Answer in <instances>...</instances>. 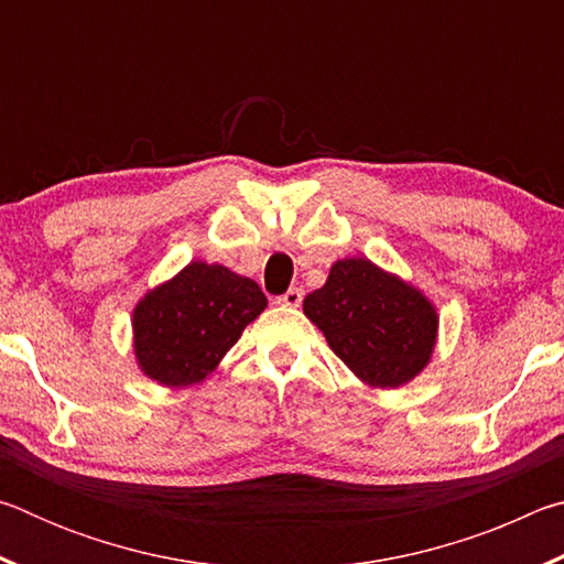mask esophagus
Listing matches in <instances>:
<instances>
[{
  "instance_id": "1",
  "label": "esophagus",
  "mask_w": 564,
  "mask_h": 564,
  "mask_svg": "<svg viewBox=\"0 0 564 564\" xmlns=\"http://www.w3.org/2000/svg\"><path fill=\"white\" fill-rule=\"evenodd\" d=\"M275 303L289 305V308H299V305L303 303V289H299V285H293V289H289L283 295H279V299H275Z\"/></svg>"
}]
</instances>
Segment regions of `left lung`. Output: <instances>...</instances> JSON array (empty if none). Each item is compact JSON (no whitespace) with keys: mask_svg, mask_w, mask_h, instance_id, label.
Segmentation results:
<instances>
[{"mask_svg":"<svg viewBox=\"0 0 564 564\" xmlns=\"http://www.w3.org/2000/svg\"><path fill=\"white\" fill-rule=\"evenodd\" d=\"M303 313L356 378L378 390L423 373L441 323L423 291L368 259L333 263L326 285L305 295Z\"/></svg>","mask_w":564,"mask_h":564,"instance_id":"1","label":"left lung"}]
</instances>
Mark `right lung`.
I'll return each instance as SVG.
<instances>
[{"mask_svg":"<svg viewBox=\"0 0 564 564\" xmlns=\"http://www.w3.org/2000/svg\"><path fill=\"white\" fill-rule=\"evenodd\" d=\"M265 305L256 281L226 265L191 261L133 308V356L141 373L166 388L198 383Z\"/></svg>","mask_w":564,"mask_h":564,"instance_id":"right-lung-1","label":"right lung"}]
</instances>
